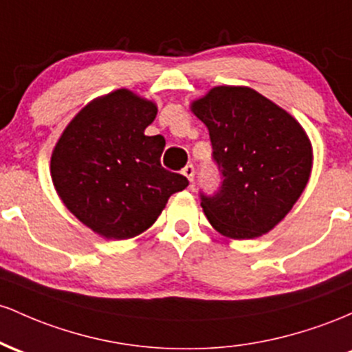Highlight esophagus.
I'll use <instances>...</instances> for the list:
<instances>
[{"label": "esophagus", "mask_w": 352, "mask_h": 352, "mask_svg": "<svg viewBox=\"0 0 352 352\" xmlns=\"http://www.w3.org/2000/svg\"><path fill=\"white\" fill-rule=\"evenodd\" d=\"M183 175L188 177L189 183H192V179H195V166H192V164H188L186 168L183 169Z\"/></svg>", "instance_id": "34e87169"}]
</instances>
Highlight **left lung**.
Instances as JSON below:
<instances>
[{
    "instance_id": "left-lung-1",
    "label": "left lung",
    "mask_w": 352,
    "mask_h": 352,
    "mask_svg": "<svg viewBox=\"0 0 352 352\" xmlns=\"http://www.w3.org/2000/svg\"><path fill=\"white\" fill-rule=\"evenodd\" d=\"M206 124L223 173L214 196H201L211 226L229 239H254L286 218L302 195L313 144L294 116L248 86H214L191 102Z\"/></svg>"
}]
</instances>
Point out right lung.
<instances>
[{"instance_id": "1", "label": "right lung", "mask_w": 352, "mask_h": 352, "mask_svg": "<svg viewBox=\"0 0 352 352\" xmlns=\"http://www.w3.org/2000/svg\"><path fill=\"white\" fill-rule=\"evenodd\" d=\"M155 101L121 88L89 101L59 136L51 179L71 214L106 239L151 228L169 196L189 181L161 166L163 136H146Z\"/></svg>"}]
</instances>
